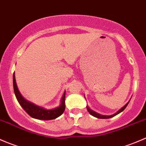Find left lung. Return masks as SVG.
Returning <instances> with one entry per match:
<instances>
[{
	"label": "left lung",
	"instance_id": "left-lung-1",
	"mask_svg": "<svg viewBox=\"0 0 146 146\" xmlns=\"http://www.w3.org/2000/svg\"><path fill=\"white\" fill-rule=\"evenodd\" d=\"M129 102H128V103H127V104H126L125 106H124V107H123V108H121V109H120L119 110L118 112H117V113L114 114V115H110V116H104V115H100V114H98V113H97V112H94V111L91 110V109H89V108H88V107H87V110H88V112H89V113L91 114V115H93V116H94V117H97V118H99V119H109V118L115 116V115H118L119 113H120V112H122V111L124 110L126 108H127V105L129 104Z\"/></svg>",
	"mask_w": 146,
	"mask_h": 146
}]
</instances>
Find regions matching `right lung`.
<instances>
[{
	"mask_svg": "<svg viewBox=\"0 0 146 146\" xmlns=\"http://www.w3.org/2000/svg\"><path fill=\"white\" fill-rule=\"evenodd\" d=\"M13 88H14L15 94L19 105L22 107L25 112L31 117L41 120L54 119L60 116L65 110V101H64V100H65V92L63 94L60 106L55 108V109L46 110L30 103L22 97L19 93V90H18L17 84H16L15 72L13 74Z\"/></svg>",
	"mask_w": 146,
	"mask_h": 146,
	"instance_id": "1",
	"label": "right lung"
}]
</instances>
